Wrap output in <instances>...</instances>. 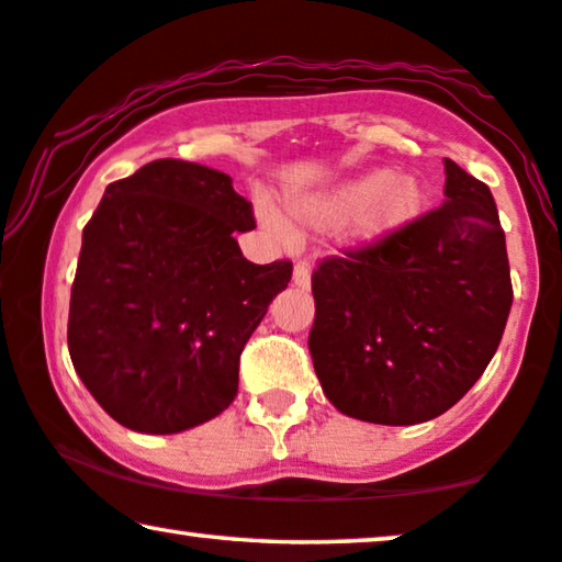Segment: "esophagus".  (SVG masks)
I'll return each mask as SVG.
<instances>
[{
    "label": "esophagus",
    "instance_id": "esophagus-1",
    "mask_svg": "<svg viewBox=\"0 0 562 562\" xmlns=\"http://www.w3.org/2000/svg\"><path fill=\"white\" fill-rule=\"evenodd\" d=\"M312 276H310V266L306 263H296L294 266V286L299 289H310Z\"/></svg>",
    "mask_w": 562,
    "mask_h": 562
}]
</instances>
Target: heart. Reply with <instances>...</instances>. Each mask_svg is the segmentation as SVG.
Masks as SVG:
<instances>
[{
    "mask_svg": "<svg viewBox=\"0 0 562 562\" xmlns=\"http://www.w3.org/2000/svg\"><path fill=\"white\" fill-rule=\"evenodd\" d=\"M283 206L289 220L304 229H327L345 222V235L352 243L371 248L391 240L419 217L425 206V187L412 173L394 176L389 168H373L333 189L289 194ZM258 220L271 235H289L286 220L268 202H258Z\"/></svg>",
    "mask_w": 562,
    "mask_h": 562,
    "instance_id": "obj_1",
    "label": "heart"
}]
</instances>
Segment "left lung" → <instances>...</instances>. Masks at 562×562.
<instances>
[{"instance_id":"obj_1","label":"left lung","mask_w":562,"mask_h":562,"mask_svg":"<svg viewBox=\"0 0 562 562\" xmlns=\"http://www.w3.org/2000/svg\"><path fill=\"white\" fill-rule=\"evenodd\" d=\"M310 352L337 412L419 425L458 404L502 342L509 258L486 183L445 158V202L312 276Z\"/></svg>"}]
</instances>
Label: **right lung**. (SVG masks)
<instances>
[{
    "mask_svg": "<svg viewBox=\"0 0 562 562\" xmlns=\"http://www.w3.org/2000/svg\"><path fill=\"white\" fill-rule=\"evenodd\" d=\"M250 202L227 173L160 158L106 187L83 227L68 352L122 427L176 435L237 394V363L291 263L256 266L235 233Z\"/></svg>",
    "mask_w": 562,
    "mask_h": 562,
    "instance_id": "1",
    "label": "right lung"
}]
</instances>
